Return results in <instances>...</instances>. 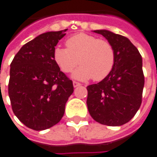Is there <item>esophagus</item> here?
I'll return each instance as SVG.
<instances>
[{
  "mask_svg": "<svg viewBox=\"0 0 157 157\" xmlns=\"http://www.w3.org/2000/svg\"><path fill=\"white\" fill-rule=\"evenodd\" d=\"M82 84L80 83V82H73V86H74V87H76V86H81Z\"/></svg>",
  "mask_w": 157,
  "mask_h": 157,
  "instance_id": "34e87169",
  "label": "esophagus"
}]
</instances>
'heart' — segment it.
Returning a JSON list of instances; mask_svg holds the SVG:
<instances>
[{
  "label": "heart",
  "mask_w": 157,
  "mask_h": 157,
  "mask_svg": "<svg viewBox=\"0 0 157 157\" xmlns=\"http://www.w3.org/2000/svg\"><path fill=\"white\" fill-rule=\"evenodd\" d=\"M67 48H56L53 59L64 73H71L81 65L73 76L78 80L93 77L96 82L106 78L114 68L116 53L111 43L104 39L80 33L70 37Z\"/></svg>",
  "instance_id": "obj_1"
}]
</instances>
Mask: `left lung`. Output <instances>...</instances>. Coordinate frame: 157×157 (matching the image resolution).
Instances as JSON below:
<instances>
[{
  "instance_id": "1",
  "label": "left lung",
  "mask_w": 157,
  "mask_h": 157,
  "mask_svg": "<svg viewBox=\"0 0 157 157\" xmlns=\"http://www.w3.org/2000/svg\"><path fill=\"white\" fill-rule=\"evenodd\" d=\"M109 41L116 53L109 75L86 86V105L93 119L106 126H121L135 116L142 103L144 76L139 50L127 37L106 30H94Z\"/></svg>"
}]
</instances>
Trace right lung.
Here are the masks:
<instances>
[{"label":"right lung","instance_id":"right-lung-1","mask_svg":"<svg viewBox=\"0 0 157 157\" xmlns=\"http://www.w3.org/2000/svg\"><path fill=\"white\" fill-rule=\"evenodd\" d=\"M66 30L38 36L20 48L10 64L12 109L18 120L33 130H45L59 122L74 92L72 81L53 59L55 47Z\"/></svg>","mask_w":157,"mask_h":157}]
</instances>
